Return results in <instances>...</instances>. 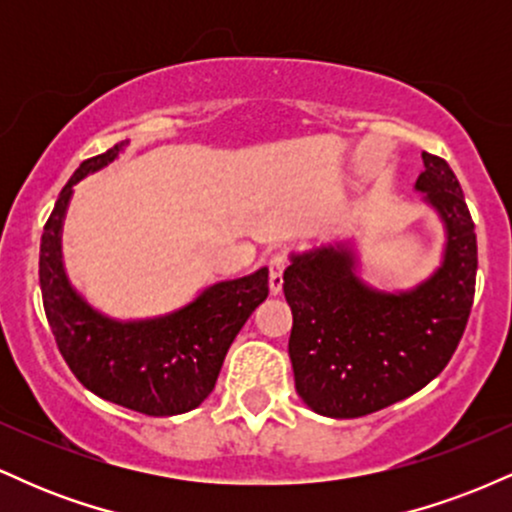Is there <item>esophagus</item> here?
I'll return each mask as SVG.
<instances>
[{"label": "esophagus", "mask_w": 512, "mask_h": 512, "mask_svg": "<svg viewBox=\"0 0 512 512\" xmlns=\"http://www.w3.org/2000/svg\"><path fill=\"white\" fill-rule=\"evenodd\" d=\"M284 269H286V257L284 255H274L269 260V291L281 293L284 289Z\"/></svg>", "instance_id": "1"}]
</instances>
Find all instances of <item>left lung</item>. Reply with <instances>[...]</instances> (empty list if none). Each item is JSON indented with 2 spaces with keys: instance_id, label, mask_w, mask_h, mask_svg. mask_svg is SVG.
I'll return each mask as SVG.
<instances>
[{
  "instance_id": "1",
  "label": "left lung",
  "mask_w": 512,
  "mask_h": 512,
  "mask_svg": "<svg viewBox=\"0 0 512 512\" xmlns=\"http://www.w3.org/2000/svg\"><path fill=\"white\" fill-rule=\"evenodd\" d=\"M416 190L445 228L440 267L411 291L370 289L346 245L291 255L284 296L293 327L296 392L332 419L373 414L414 395L448 366L467 327L477 284V233L462 187L440 156L421 154Z\"/></svg>"
}]
</instances>
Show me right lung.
<instances>
[{"instance_id":"1","label":"right lung","mask_w":512,"mask_h":512,"mask_svg":"<svg viewBox=\"0 0 512 512\" xmlns=\"http://www.w3.org/2000/svg\"><path fill=\"white\" fill-rule=\"evenodd\" d=\"M127 144L86 158L62 187L40 238V291L57 349L86 390L139 414L175 416L211 395L228 346L267 298L269 272L211 284L185 308L151 320L122 322L91 308L64 274L62 221L76 182Z\"/></svg>"}]
</instances>
